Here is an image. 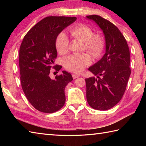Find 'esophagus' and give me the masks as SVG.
Instances as JSON below:
<instances>
[{
	"label": "esophagus",
	"mask_w": 146,
	"mask_h": 146,
	"mask_svg": "<svg viewBox=\"0 0 146 146\" xmlns=\"http://www.w3.org/2000/svg\"><path fill=\"white\" fill-rule=\"evenodd\" d=\"M72 76H73V79H76V78H78V77L80 76V75H76V73H73L72 74Z\"/></svg>",
	"instance_id": "34e87169"
}]
</instances>
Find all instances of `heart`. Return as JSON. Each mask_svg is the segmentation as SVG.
Masks as SVG:
<instances>
[{
	"label": "heart",
	"instance_id": "b5f03b06",
	"mask_svg": "<svg viewBox=\"0 0 146 146\" xmlns=\"http://www.w3.org/2000/svg\"><path fill=\"white\" fill-rule=\"evenodd\" d=\"M73 38L84 42L85 50L93 57L98 58L103 52L105 41L100 35H94L91 28L83 24H78L70 30ZM69 46V39L66 34H59L56 39V48L61 54L67 53ZM91 63V58L87 54L71 55L65 59L64 67L68 71L80 73Z\"/></svg>",
	"mask_w": 146,
	"mask_h": 146
}]
</instances>
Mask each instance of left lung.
<instances>
[{
  "instance_id": "left-lung-1",
  "label": "left lung",
  "mask_w": 146,
  "mask_h": 146,
  "mask_svg": "<svg viewBox=\"0 0 146 146\" xmlns=\"http://www.w3.org/2000/svg\"><path fill=\"white\" fill-rule=\"evenodd\" d=\"M103 31L105 53L88 68L96 76L85 79L86 100L90 106L107 110L119 103L131 75L130 51L124 36L110 21L97 15H87Z\"/></svg>"
}]
</instances>
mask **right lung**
<instances>
[{
    "label": "right lung",
    "instance_id": "1",
    "mask_svg": "<svg viewBox=\"0 0 146 146\" xmlns=\"http://www.w3.org/2000/svg\"><path fill=\"white\" fill-rule=\"evenodd\" d=\"M76 20L75 17H46L29 31L21 43L19 62L22 88L30 104L42 112H55L66 101L64 89L73 80L71 73L62 71L54 79L49 75L57 57V36ZM61 68L56 66L55 70Z\"/></svg>",
    "mask_w": 146,
    "mask_h": 146
}]
</instances>
